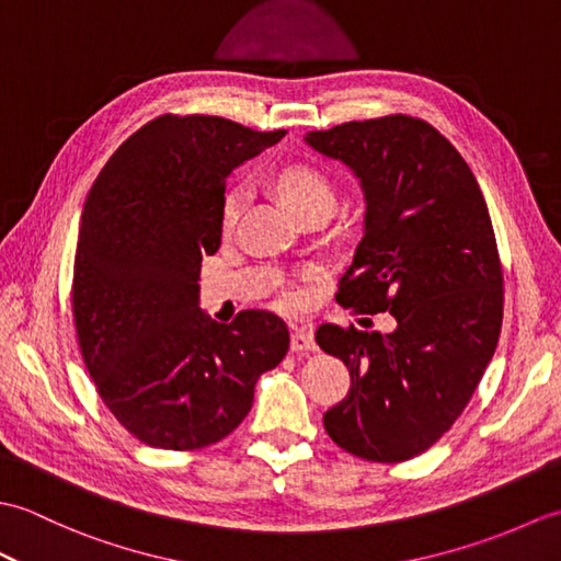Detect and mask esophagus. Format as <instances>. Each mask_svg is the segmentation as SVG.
Wrapping results in <instances>:
<instances>
[{
    "label": "esophagus",
    "mask_w": 561,
    "mask_h": 561,
    "mask_svg": "<svg viewBox=\"0 0 561 561\" xmlns=\"http://www.w3.org/2000/svg\"><path fill=\"white\" fill-rule=\"evenodd\" d=\"M318 344L313 337V330L308 328H294L291 332V352L296 354H306V352H316Z\"/></svg>",
    "instance_id": "34e87169"
}]
</instances>
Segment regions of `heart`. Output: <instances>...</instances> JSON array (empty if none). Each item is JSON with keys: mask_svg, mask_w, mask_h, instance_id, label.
Wrapping results in <instances>:
<instances>
[{"mask_svg": "<svg viewBox=\"0 0 561 561\" xmlns=\"http://www.w3.org/2000/svg\"><path fill=\"white\" fill-rule=\"evenodd\" d=\"M277 190L284 197V202L296 211L306 205H313V202H330L332 205V185L328 178L320 173L316 165L308 163H291L287 169H282L277 175ZM243 205V190L233 187L229 195L224 197L221 207V226L229 229L238 219V211Z\"/></svg>", "mask_w": 561, "mask_h": 561, "instance_id": "1", "label": "heart"}]
</instances>
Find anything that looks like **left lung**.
Instances as JSON below:
<instances>
[{
  "instance_id": "left-lung-1",
  "label": "left lung",
  "mask_w": 561,
  "mask_h": 561,
  "mask_svg": "<svg viewBox=\"0 0 561 561\" xmlns=\"http://www.w3.org/2000/svg\"><path fill=\"white\" fill-rule=\"evenodd\" d=\"M304 141L347 165L364 193L337 301L398 323L388 335L318 328L320 350L352 376L323 422L352 456L410 460L458 420L496 350L504 277L490 211L456 147L416 117L344 123Z\"/></svg>"
}]
</instances>
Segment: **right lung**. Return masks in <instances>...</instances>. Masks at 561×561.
Segmentation results:
<instances>
[{"label": "right lung", "mask_w": 561, "mask_h": 561, "mask_svg": "<svg viewBox=\"0 0 561 561\" xmlns=\"http://www.w3.org/2000/svg\"><path fill=\"white\" fill-rule=\"evenodd\" d=\"M284 135L163 115L113 153L83 202L71 284L81 354L103 402L147 446L229 436L289 350L272 313L211 320L197 284L202 257L221 245L226 178Z\"/></svg>", "instance_id": "right-lung-1"}]
</instances>
